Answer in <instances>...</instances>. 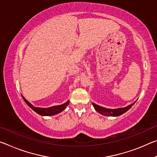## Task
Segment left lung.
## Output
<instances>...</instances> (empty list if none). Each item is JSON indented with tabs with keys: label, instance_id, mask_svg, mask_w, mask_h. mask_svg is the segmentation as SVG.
I'll list each match as a JSON object with an SVG mask.
<instances>
[{
	"label": "left lung",
	"instance_id": "1",
	"mask_svg": "<svg viewBox=\"0 0 157 157\" xmlns=\"http://www.w3.org/2000/svg\"><path fill=\"white\" fill-rule=\"evenodd\" d=\"M92 104L94 105L95 109L98 112L102 114V115L107 116H118L122 115V114L125 113L126 111H128L129 109L132 107V105H134V103H132V104L127 106L126 107L114 109H107V108L100 107V106L95 104V103H92Z\"/></svg>",
	"mask_w": 157,
	"mask_h": 157
}]
</instances>
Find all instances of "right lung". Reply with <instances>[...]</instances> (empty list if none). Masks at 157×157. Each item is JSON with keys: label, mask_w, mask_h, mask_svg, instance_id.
Returning a JSON list of instances; mask_svg holds the SVG:
<instances>
[{"label": "right lung", "mask_w": 157, "mask_h": 157, "mask_svg": "<svg viewBox=\"0 0 157 157\" xmlns=\"http://www.w3.org/2000/svg\"><path fill=\"white\" fill-rule=\"evenodd\" d=\"M23 100L25 102L26 104H27L29 107H30L32 109L34 110L36 113H37L39 115L41 116H54L56 115V114L59 113L60 112H62V111H63L67 107L69 101H67L66 103L61 105H57V106H53V107H48V108H41V107H34L33 105H31L28 101L25 99V98L22 96Z\"/></svg>", "instance_id": "obj_1"}]
</instances>
